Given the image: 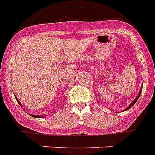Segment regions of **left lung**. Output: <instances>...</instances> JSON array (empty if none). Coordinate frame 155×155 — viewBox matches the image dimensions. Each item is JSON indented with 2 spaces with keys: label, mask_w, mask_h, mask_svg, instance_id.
I'll return each instance as SVG.
<instances>
[{
  "label": "left lung",
  "mask_w": 155,
  "mask_h": 155,
  "mask_svg": "<svg viewBox=\"0 0 155 155\" xmlns=\"http://www.w3.org/2000/svg\"><path fill=\"white\" fill-rule=\"evenodd\" d=\"M142 88H143V86H141V87H140V90L139 94H138V95H137V98H135V99H134V101H133V102H131V104H130V105H129L128 107H127V109H124V110H128L129 109H130V108L132 107V106H133V105H134V104L136 103V102H137V100H138V98H139L140 95V93H141V91H142Z\"/></svg>",
  "instance_id": "1"
}]
</instances>
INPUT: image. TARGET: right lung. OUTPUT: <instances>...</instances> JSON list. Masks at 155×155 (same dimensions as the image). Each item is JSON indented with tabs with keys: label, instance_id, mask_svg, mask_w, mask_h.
<instances>
[{
	"label": "right lung",
	"instance_id": "add662e5",
	"mask_svg": "<svg viewBox=\"0 0 155 155\" xmlns=\"http://www.w3.org/2000/svg\"><path fill=\"white\" fill-rule=\"evenodd\" d=\"M16 100H17L18 103L19 105H21V102H19L17 98H16ZM21 107H22V106H21ZM30 115H31V114H30ZM31 116H32V117H35V118H43V117H44L45 116H43V115H40V116H39V115H31Z\"/></svg>",
	"mask_w": 155,
	"mask_h": 155
}]
</instances>
